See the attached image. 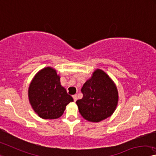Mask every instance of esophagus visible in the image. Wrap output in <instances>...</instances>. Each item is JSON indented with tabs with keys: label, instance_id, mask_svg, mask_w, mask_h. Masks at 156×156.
<instances>
[{
	"label": "esophagus",
	"instance_id": "obj_1",
	"mask_svg": "<svg viewBox=\"0 0 156 156\" xmlns=\"http://www.w3.org/2000/svg\"><path fill=\"white\" fill-rule=\"evenodd\" d=\"M73 101H74V102H76V101H77V95H76V94L73 95Z\"/></svg>",
	"mask_w": 156,
	"mask_h": 156
}]
</instances>
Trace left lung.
Returning a JSON list of instances; mask_svg holds the SVG:
<instances>
[{
  "label": "left lung",
  "instance_id": "1",
  "mask_svg": "<svg viewBox=\"0 0 156 156\" xmlns=\"http://www.w3.org/2000/svg\"><path fill=\"white\" fill-rule=\"evenodd\" d=\"M83 97L76 101L79 112L88 122H99L110 117L119 101L116 84L104 71L96 69L81 89Z\"/></svg>",
  "mask_w": 156,
  "mask_h": 156
}]
</instances>
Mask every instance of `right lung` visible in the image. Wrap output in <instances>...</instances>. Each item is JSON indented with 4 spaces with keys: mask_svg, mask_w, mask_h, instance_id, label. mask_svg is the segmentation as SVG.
Here are the masks:
<instances>
[{
    "mask_svg": "<svg viewBox=\"0 0 156 156\" xmlns=\"http://www.w3.org/2000/svg\"><path fill=\"white\" fill-rule=\"evenodd\" d=\"M28 99L39 117L54 119L63 115L66 106L73 99L60 84V76L51 66L39 70L28 87Z\"/></svg>",
    "mask_w": 156,
    "mask_h": 156,
    "instance_id": "add662e5",
    "label": "right lung"
}]
</instances>
